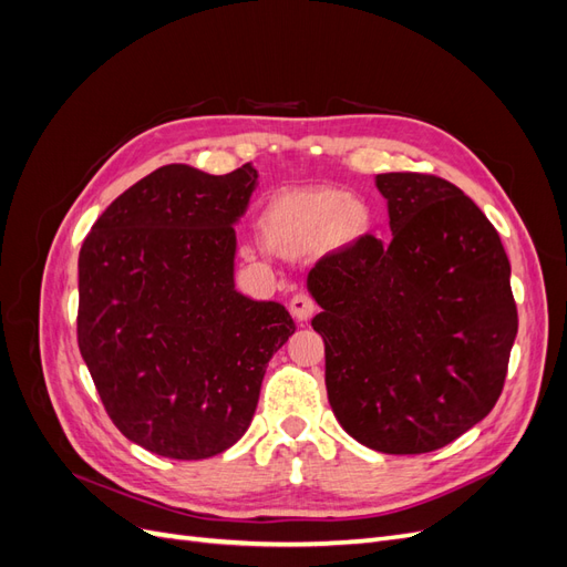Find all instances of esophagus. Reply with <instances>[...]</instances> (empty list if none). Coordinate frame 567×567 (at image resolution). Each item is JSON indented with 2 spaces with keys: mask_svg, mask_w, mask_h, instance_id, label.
Returning <instances> with one entry per match:
<instances>
[{
  "mask_svg": "<svg viewBox=\"0 0 567 567\" xmlns=\"http://www.w3.org/2000/svg\"><path fill=\"white\" fill-rule=\"evenodd\" d=\"M315 312H317V305L307 293H298L293 296V300H290V315H293L298 321H307Z\"/></svg>",
  "mask_w": 567,
  "mask_h": 567,
  "instance_id": "esophagus-1",
  "label": "esophagus"
}]
</instances>
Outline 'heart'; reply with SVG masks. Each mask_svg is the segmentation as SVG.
<instances>
[{
	"instance_id": "b5f03b06",
	"label": "heart",
	"mask_w": 567,
	"mask_h": 567,
	"mask_svg": "<svg viewBox=\"0 0 567 567\" xmlns=\"http://www.w3.org/2000/svg\"><path fill=\"white\" fill-rule=\"evenodd\" d=\"M371 229L364 203L340 188H293L274 196L262 215V236L286 257L307 255L321 246L348 250Z\"/></svg>"
}]
</instances>
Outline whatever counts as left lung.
<instances>
[{"mask_svg": "<svg viewBox=\"0 0 567 567\" xmlns=\"http://www.w3.org/2000/svg\"><path fill=\"white\" fill-rule=\"evenodd\" d=\"M392 238L321 257L307 290L326 348V392L364 447L425 454L483 421L518 333L502 238L458 186L385 173Z\"/></svg>", "mask_w": 567, "mask_h": 567, "instance_id": "left-lung-1", "label": "left lung"}]
</instances>
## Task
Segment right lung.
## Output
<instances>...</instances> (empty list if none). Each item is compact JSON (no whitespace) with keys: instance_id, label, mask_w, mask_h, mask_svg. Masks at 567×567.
I'll return each instance as SVG.
<instances>
[{"instance_id":"add662e5","label":"right lung","mask_w":567,"mask_h":567,"mask_svg":"<svg viewBox=\"0 0 567 567\" xmlns=\"http://www.w3.org/2000/svg\"><path fill=\"white\" fill-rule=\"evenodd\" d=\"M257 169L165 165L94 221L78 260V346L111 421L179 461L244 437L269 359L296 333L281 302L234 284V225Z\"/></svg>"}]
</instances>
